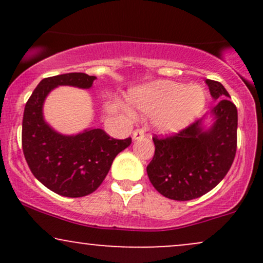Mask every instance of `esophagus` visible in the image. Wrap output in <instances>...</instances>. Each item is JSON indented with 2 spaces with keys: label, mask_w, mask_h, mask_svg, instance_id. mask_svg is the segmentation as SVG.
I'll list each match as a JSON object with an SVG mask.
<instances>
[{
  "label": "esophagus",
  "mask_w": 263,
  "mask_h": 263,
  "mask_svg": "<svg viewBox=\"0 0 263 263\" xmlns=\"http://www.w3.org/2000/svg\"><path fill=\"white\" fill-rule=\"evenodd\" d=\"M134 140H141V138L144 137V129L142 128H136L134 131V135H132Z\"/></svg>",
  "instance_id": "esophagus-1"
}]
</instances>
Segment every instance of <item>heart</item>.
<instances>
[{"label": "heart", "instance_id": "obj_1", "mask_svg": "<svg viewBox=\"0 0 263 263\" xmlns=\"http://www.w3.org/2000/svg\"><path fill=\"white\" fill-rule=\"evenodd\" d=\"M206 93L198 85L185 86L174 81H158L132 93L131 104L140 112L153 116L163 132H178L201 114Z\"/></svg>", "mask_w": 263, "mask_h": 263}]
</instances>
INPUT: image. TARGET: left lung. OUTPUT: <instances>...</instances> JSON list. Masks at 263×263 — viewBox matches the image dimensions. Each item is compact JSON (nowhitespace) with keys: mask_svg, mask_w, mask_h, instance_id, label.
I'll return each mask as SVG.
<instances>
[{"mask_svg":"<svg viewBox=\"0 0 263 263\" xmlns=\"http://www.w3.org/2000/svg\"><path fill=\"white\" fill-rule=\"evenodd\" d=\"M214 99L215 123L208 132L195 120L177 134L153 136L155 156L147 174L158 193L173 200H192L215 188L226 176L237 148V108L221 83L206 79Z\"/></svg>","mask_w":263,"mask_h":263,"instance_id":"8db88e82","label":"left lung"}]
</instances>
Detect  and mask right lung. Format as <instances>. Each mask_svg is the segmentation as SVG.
Returning <instances> with one entry per match:
<instances>
[{
  "mask_svg": "<svg viewBox=\"0 0 263 263\" xmlns=\"http://www.w3.org/2000/svg\"><path fill=\"white\" fill-rule=\"evenodd\" d=\"M95 77L68 73L45 78L27 101L22 122V149L29 170L57 194L80 198L95 192L106 178L115 157L131 144V137L116 140L104 129L93 128L77 136L53 131L42 116L45 96L58 85L89 89Z\"/></svg>",
  "mask_w": 263,
  "mask_h": 263,
  "instance_id": "add662e5",
  "label": "right lung"
}]
</instances>
